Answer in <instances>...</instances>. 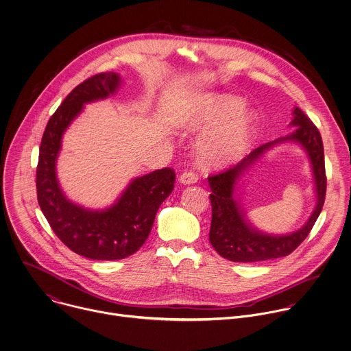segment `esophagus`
<instances>
[{"mask_svg": "<svg viewBox=\"0 0 351 351\" xmlns=\"http://www.w3.org/2000/svg\"><path fill=\"white\" fill-rule=\"evenodd\" d=\"M180 182L182 184V185H193V184H196L197 182V176L195 174V173H192V171H185V173H182L181 176H180Z\"/></svg>", "mask_w": 351, "mask_h": 351, "instance_id": "obj_1", "label": "esophagus"}]
</instances>
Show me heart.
Instances as JSON below:
<instances>
[{"instance_id": "1", "label": "heart", "mask_w": 351, "mask_h": 351, "mask_svg": "<svg viewBox=\"0 0 351 351\" xmlns=\"http://www.w3.org/2000/svg\"><path fill=\"white\" fill-rule=\"evenodd\" d=\"M191 129L208 132L196 144V156L206 169L222 170L239 163L250 151L257 118L253 110L232 95H210L203 99Z\"/></svg>"}]
</instances>
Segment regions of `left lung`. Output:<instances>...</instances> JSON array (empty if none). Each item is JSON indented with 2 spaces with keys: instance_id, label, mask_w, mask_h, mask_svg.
Instances as JSON below:
<instances>
[{
  "instance_id": "left-lung-1",
  "label": "left lung",
  "mask_w": 351,
  "mask_h": 351,
  "mask_svg": "<svg viewBox=\"0 0 351 351\" xmlns=\"http://www.w3.org/2000/svg\"><path fill=\"white\" fill-rule=\"evenodd\" d=\"M290 126L294 132L285 137L260 145L232 169L208 178L211 186L213 221L210 242L225 258L237 263H254L279 258L290 254L311 233L326 199L324 147L319 129L297 106L293 110ZM285 142L300 145L307 154L314 176L317 204L308 221L298 231L287 234H268L254 228L245 217L240 203L239 181L274 146Z\"/></svg>"
}]
</instances>
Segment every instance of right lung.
<instances>
[{
	"label": "right lung",
	"instance_id": "obj_1",
	"mask_svg": "<svg viewBox=\"0 0 351 351\" xmlns=\"http://www.w3.org/2000/svg\"><path fill=\"white\" fill-rule=\"evenodd\" d=\"M116 72L95 75L79 84L47 122L36 167L39 207L56 235L75 253L93 260H119L140 249L160 204L174 188V170L165 167L133 178L116 202L102 210L86 208L66 197L57 178L62 136L84 105L114 95Z\"/></svg>",
	"mask_w": 351,
	"mask_h": 351
}]
</instances>
